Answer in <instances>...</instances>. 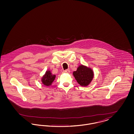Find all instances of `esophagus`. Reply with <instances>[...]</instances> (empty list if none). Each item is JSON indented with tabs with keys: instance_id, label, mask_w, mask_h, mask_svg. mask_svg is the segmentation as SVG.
Here are the masks:
<instances>
[{
	"instance_id": "obj_1",
	"label": "esophagus",
	"mask_w": 134,
	"mask_h": 134,
	"mask_svg": "<svg viewBox=\"0 0 134 134\" xmlns=\"http://www.w3.org/2000/svg\"><path fill=\"white\" fill-rule=\"evenodd\" d=\"M63 73H67V74H68V73H70V70H64V71H63Z\"/></svg>"
}]
</instances>
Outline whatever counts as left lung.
<instances>
[{
	"mask_svg": "<svg viewBox=\"0 0 134 134\" xmlns=\"http://www.w3.org/2000/svg\"><path fill=\"white\" fill-rule=\"evenodd\" d=\"M73 75L79 85L86 87L92 81L94 72L91 68L81 64L73 72Z\"/></svg>",
	"mask_w": 134,
	"mask_h": 134,
	"instance_id": "1",
	"label": "left lung"
}]
</instances>
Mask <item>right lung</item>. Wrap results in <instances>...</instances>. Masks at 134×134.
I'll use <instances>...</instances> for the list:
<instances>
[{
  "instance_id": "obj_1",
  "label": "right lung",
  "mask_w": 134,
  "mask_h": 134,
  "mask_svg": "<svg viewBox=\"0 0 134 134\" xmlns=\"http://www.w3.org/2000/svg\"><path fill=\"white\" fill-rule=\"evenodd\" d=\"M56 76V75L53 74L52 73L50 70H47L45 72V74L41 78V82L45 86H49L52 84L55 80Z\"/></svg>"
}]
</instances>
